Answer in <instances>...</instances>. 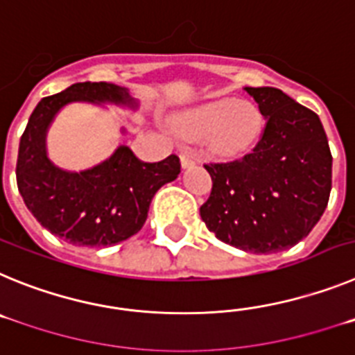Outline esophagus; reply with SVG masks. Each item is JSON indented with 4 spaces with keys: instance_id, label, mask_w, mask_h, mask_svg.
<instances>
[{
    "instance_id": "obj_1",
    "label": "esophagus",
    "mask_w": 355,
    "mask_h": 355,
    "mask_svg": "<svg viewBox=\"0 0 355 355\" xmlns=\"http://www.w3.org/2000/svg\"><path fill=\"white\" fill-rule=\"evenodd\" d=\"M180 158H181V165H183L184 168L192 167V165H196V162H197L196 155H193V153H190V150H184V153H181Z\"/></svg>"
}]
</instances>
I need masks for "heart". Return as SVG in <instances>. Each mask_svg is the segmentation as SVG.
<instances>
[{
    "mask_svg": "<svg viewBox=\"0 0 355 355\" xmlns=\"http://www.w3.org/2000/svg\"><path fill=\"white\" fill-rule=\"evenodd\" d=\"M174 128L184 139H205L215 155L236 156L256 144L263 117L249 101L215 99L178 115Z\"/></svg>",
    "mask_w": 355,
    "mask_h": 355,
    "instance_id": "obj_1",
    "label": "heart"
}]
</instances>
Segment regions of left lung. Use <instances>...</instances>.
Masks as SVG:
<instances>
[{
	"label": "left lung",
	"mask_w": 355,
	"mask_h": 355,
	"mask_svg": "<svg viewBox=\"0 0 355 355\" xmlns=\"http://www.w3.org/2000/svg\"><path fill=\"white\" fill-rule=\"evenodd\" d=\"M265 117L256 147L205 165L213 181L200 218L218 240L254 254L281 252L311 233L327 208L332 156L318 115L274 87H245Z\"/></svg>",
	"instance_id": "obj_1"
}]
</instances>
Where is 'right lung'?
<instances>
[{
    "mask_svg": "<svg viewBox=\"0 0 355 355\" xmlns=\"http://www.w3.org/2000/svg\"><path fill=\"white\" fill-rule=\"evenodd\" d=\"M76 101L139 106L126 89L106 81L74 83L40 99L19 142L17 188L31 215L55 236L78 247H108L139 233L155 193L178 178L181 163L175 155L147 163L119 146L87 171L56 167L48 158L46 133L55 115Z\"/></svg>",
    "mask_w": 355,
    "mask_h": 355,
    "instance_id": "add662e5",
    "label": "right lung"
}]
</instances>
